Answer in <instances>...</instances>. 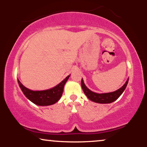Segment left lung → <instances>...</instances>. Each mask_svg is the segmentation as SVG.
<instances>
[{
  "label": "left lung",
  "mask_w": 147,
  "mask_h": 147,
  "mask_svg": "<svg viewBox=\"0 0 147 147\" xmlns=\"http://www.w3.org/2000/svg\"><path fill=\"white\" fill-rule=\"evenodd\" d=\"M128 81H129V79H127L126 82L124 84L123 86H122V88H120L118 89L116 91H114V92H109V93L102 94L96 93V92H94L89 90L86 86L85 84H84L83 79H82L81 84H82V89H83L84 92L90 100L97 103H100V104H108V103H111L115 101L119 96L122 95V92L125 90L126 86H127Z\"/></svg>",
  "instance_id": "obj_1"
}]
</instances>
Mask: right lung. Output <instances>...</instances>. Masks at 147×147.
<instances>
[{"mask_svg": "<svg viewBox=\"0 0 147 147\" xmlns=\"http://www.w3.org/2000/svg\"><path fill=\"white\" fill-rule=\"evenodd\" d=\"M69 77L70 75L64 79L56 86L45 90L34 91L30 90L25 87L18 79V83L25 97L30 99L32 102L38 106H49L55 104L59 100L62 94H63L64 85H65V82L68 81Z\"/></svg>", "mask_w": 147, "mask_h": 147, "instance_id": "right-lung-1", "label": "right lung"}]
</instances>
